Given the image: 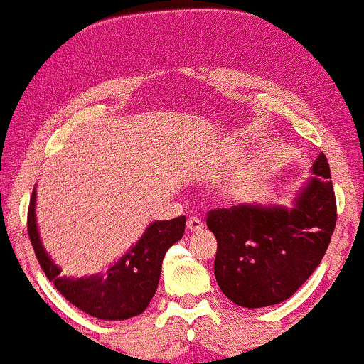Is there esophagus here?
I'll list each match as a JSON object with an SVG mask.
<instances>
[{
    "label": "esophagus",
    "mask_w": 364,
    "mask_h": 364,
    "mask_svg": "<svg viewBox=\"0 0 364 364\" xmlns=\"http://www.w3.org/2000/svg\"><path fill=\"white\" fill-rule=\"evenodd\" d=\"M186 228H188V231H191V232L202 231L203 220L198 219V217H190V219H188V223H186Z\"/></svg>",
    "instance_id": "obj_1"
}]
</instances>
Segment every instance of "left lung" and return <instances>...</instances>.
Here are the masks:
<instances>
[{"mask_svg": "<svg viewBox=\"0 0 364 364\" xmlns=\"http://www.w3.org/2000/svg\"><path fill=\"white\" fill-rule=\"evenodd\" d=\"M311 173L292 208L241 203L207 214V228L217 240V284L237 306L286 301L320 265L337 220L325 154L316 157Z\"/></svg>", "mask_w": 364, "mask_h": 364, "instance_id": "1", "label": "left lung"}]
</instances>
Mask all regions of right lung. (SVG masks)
Returning <instances> with one entry per match:
<instances>
[{"instance_id": "1", "label": "right lung", "mask_w": 364, "mask_h": 364, "mask_svg": "<svg viewBox=\"0 0 364 364\" xmlns=\"http://www.w3.org/2000/svg\"><path fill=\"white\" fill-rule=\"evenodd\" d=\"M36 190L27 212V231L46 277L78 310L102 320H127L140 315L154 298L168 250L185 235V215L156 220L145 229L139 243L104 274L83 279L61 277L39 240L36 224Z\"/></svg>"}]
</instances>
